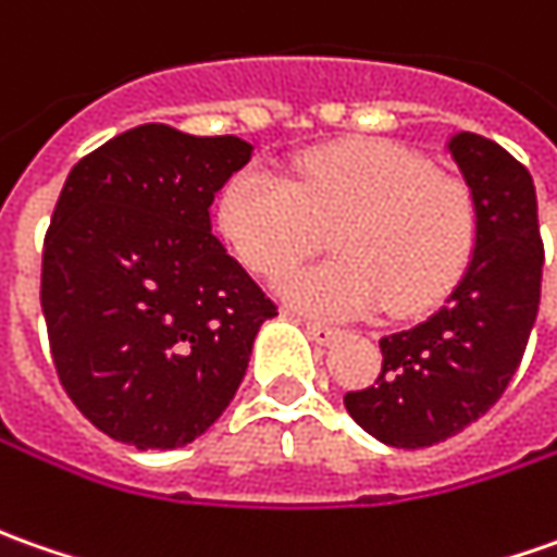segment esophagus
Instances as JSON below:
<instances>
[{"mask_svg":"<svg viewBox=\"0 0 557 557\" xmlns=\"http://www.w3.org/2000/svg\"><path fill=\"white\" fill-rule=\"evenodd\" d=\"M298 320L305 323L308 336L314 338L317 345H330V342H336V338L342 336V330L330 326V323H320V320H308V317H298Z\"/></svg>","mask_w":557,"mask_h":557,"instance_id":"34e87169","label":"esophagus"}]
</instances>
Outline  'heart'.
Instances as JSON below:
<instances>
[{
	"label": "heart",
	"instance_id": "obj_1",
	"mask_svg": "<svg viewBox=\"0 0 557 557\" xmlns=\"http://www.w3.org/2000/svg\"><path fill=\"white\" fill-rule=\"evenodd\" d=\"M219 227L234 256L277 280L333 227L338 256L296 271L280 293L317 314L394 317L429 311L466 274L478 243V202L456 175L416 150L360 138L311 150L289 182L249 165L224 184Z\"/></svg>",
	"mask_w": 557,
	"mask_h": 557
}]
</instances>
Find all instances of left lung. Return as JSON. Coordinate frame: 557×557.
I'll list each match as a JSON object with an SVG mask.
<instances>
[{
    "label": "left lung",
    "mask_w": 557,
    "mask_h": 557,
    "mask_svg": "<svg viewBox=\"0 0 557 557\" xmlns=\"http://www.w3.org/2000/svg\"><path fill=\"white\" fill-rule=\"evenodd\" d=\"M450 157L478 202V243L447 305L379 342L375 385L345 394L357 425L388 447L419 450L459 434L503 397L540 311L543 237L524 165L474 132Z\"/></svg>",
    "instance_id": "8db88e82"
}]
</instances>
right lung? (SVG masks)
<instances>
[{
  "label": "right lung",
  "instance_id": "add662e5",
  "mask_svg": "<svg viewBox=\"0 0 557 557\" xmlns=\"http://www.w3.org/2000/svg\"><path fill=\"white\" fill-rule=\"evenodd\" d=\"M249 157L237 135L147 123L83 157L54 202L39 289L51 360L76 410L120 444L200 437L277 314L209 219Z\"/></svg>",
  "mask_w": 557,
  "mask_h": 557
}]
</instances>
